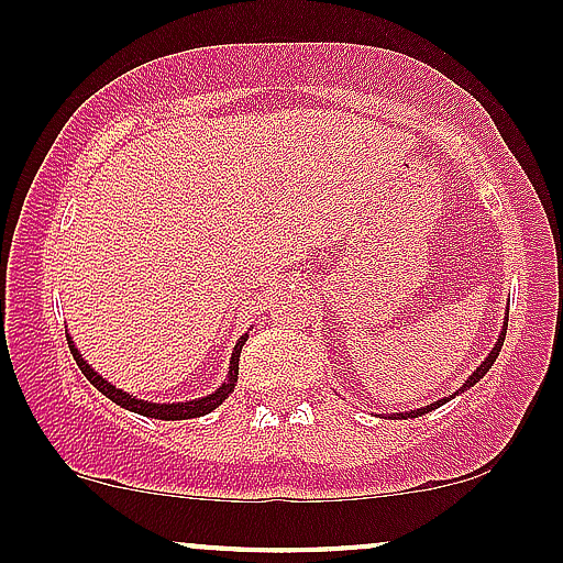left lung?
Here are the masks:
<instances>
[{"instance_id":"obj_1","label":"left lung","mask_w":563,"mask_h":563,"mask_svg":"<svg viewBox=\"0 0 563 563\" xmlns=\"http://www.w3.org/2000/svg\"><path fill=\"white\" fill-rule=\"evenodd\" d=\"M505 332H507V324H505V328H501L499 338H497V343H494V349H492V354H488L486 360H483V365H481V367H475V373H473V376H470L467 380H464V386H462V389L456 391V395H462L464 389H470V386H475L477 380H481L483 376H486V373H488V367H492L494 362H497V356H499V349H501V343H505ZM456 395H451V397H456ZM451 397H445V400H438V402H429V405H424V408H419V410H408V413H397V416H400V419H416V416H424V413H429V410L440 408V405H443V402H449Z\"/></svg>"}]
</instances>
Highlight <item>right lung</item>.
Here are the masks:
<instances>
[{
	"instance_id": "add662e5",
	"label": "right lung",
	"mask_w": 563,
	"mask_h": 563,
	"mask_svg": "<svg viewBox=\"0 0 563 563\" xmlns=\"http://www.w3.org/2000/svg\"><path fill=\"white\" fill-rule=\"evenodd\" d=\"M66 341H69V352H71V356H75V362H77V367L82 371V376H86L90 384L101 391V395H107L112 402H118L120 408L134 410V413L147 416V419L183 421V419H198V416H207L228 400V395L235 389V380H239V356H241V346H244L246 338H241V341L235 343L233 356H231V371H228L225 384H222L217 391H211V395H207V397H198V400H187V402H147V400H139V397H134V395H129V391L114 389L110 380L101 378L99 373H96L93 367L82 360V354L77 352L75 341H71L69 335H66Z\"/></svg>"
}]
</instances>
